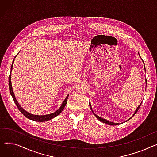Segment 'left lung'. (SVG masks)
I'll return each instance as SVG.
<instances>
[{
	"label": "left lung",
	"instance_id": "left-lung-1",
	"mask_svg": "<svg viewBox=\"0 0 157 157\" xmlns=\"http://www.w3.org/2000/svg\"><path fill=\"white\" fill-rule=\"evenodd\" d=\"M138 54H139V56H140V55H139V53H138ZM140 57H141V56H140ZM143 63H144V61H143ZM144 70H145V71H146V69H145V66H144ZM146 84H147V81H146ZM142 102L138 105V107L137 108V109H136V111H135V112H134V114L132 115V117H131V118H130L129 119H128L127 120H126V121H128L130 118H132V117L134 116V115L136 114V113L137 112V111L139 110V108H140V106H141V105ZM89 105H90V109H91V110H92V113H94V114L95 116L96 117V118H97L98 120H100L101 121H102V122H103V123H105V124H107V125H120V124H121V123H114V122H112V121H109V120H108L104 119V118H101V117H100L97 116V114L94 112V111H93V109H92V105H91V103H90V102H89Z\"/></svg>",
	"mask_w": 157,
	"mask_h": 157
}]
</instances>
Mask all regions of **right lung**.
I'll list each match as a JSON object with an SVG mask.
<instances>
[{
    "instance_id": "add662e5",
    "label": "right lung",
    "mask_w": 157,
    "mask_h": 157,
    "mask_svg": "<svg viewBox=\"0 0 157 157\" xmlns=\"http://www.w3.org/2000/svg\"><path fill=\"white\" fill-rule=\"evenodd\" d=\"M18 55V54H17ZM16 55L14 58V60L13 61V63L11 65V72L10 74V76H9V88H10V94L11 95V96L13 98V100L14 103L16 104V106H17V108H18V109L20 110V111L24 115L25 117H27V118L32 120H34L36 121H39V122H43V121H48L49 120H51L55 117H56L58 115L60 114L61 113V112L62 111V110L63 109V108H65V106L67 104V98L69 97V95H67V96L66 97V98H65V100L63 101L62 104H61L60 107L59 108V109H57L56 111H55L54 113H50V114H44V115H37V114H31L29 112H27V111L25 110L23 108H21V106L20 105V104L18 102L17 100H16V98L15 97V95L14 94V92L13 90V88H12V83H11V71L13 69V63H14V59L16 58V56H17Z\"/></svg>"
}]
</instances>
